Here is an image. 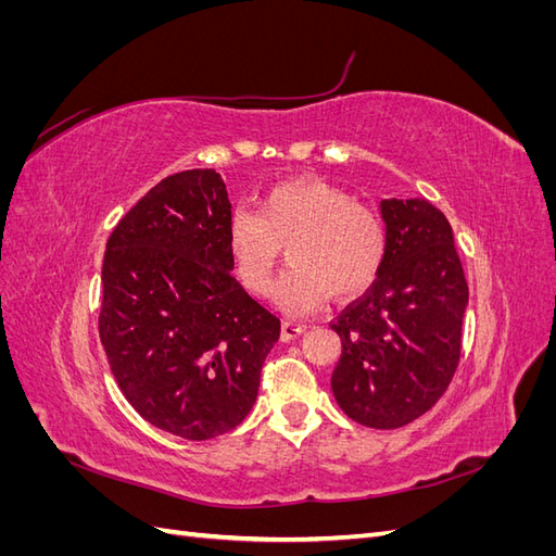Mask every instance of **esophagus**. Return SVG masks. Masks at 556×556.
I'll use <instances>...</instances> for the list:
<instances>
[{
    "label": "esophagus",
    "mask_w": 556,
    "mask_h": 556,
    "mask_svg": "<svg viewBox=\"0 0 556 556\" xmlns=\"http://www.w3.org/2000/svg\"><path fill=\"white\" fill-rule=\"evenodd\" d=\"M304 331H306V325L292 323V319H285L282 327H280V339L282 341H292V339H296V336H301Z\"/></svg>",
    "instance_id": "obj_1"
}]
</instances>
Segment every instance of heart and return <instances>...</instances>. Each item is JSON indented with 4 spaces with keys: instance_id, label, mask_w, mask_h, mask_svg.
Masks as SVG:
<instances>
[{
    "instance_id": "b5f03b06",
    "label": "heart",
    "mask_w": 556,
    "mask_h": 556,
    "mask_svg": "<svg viewBox=\"0 0 556 556\" xmlns=\"http://www.w3.org/2000/svg\"><path fill=\"white\" fill-rule=\"evenodd\" d=\"M280 248L290 268L276 288L288 313H311L329 294L336 301L366 292L380 276L390 237L382 215L317 178L285 180L268 190L257 215L233 211L227 252L243 288L266 296L274 288Z\"/></svg>"
}]
</instances>
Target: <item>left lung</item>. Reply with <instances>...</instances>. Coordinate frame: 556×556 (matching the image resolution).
<instances>
[{
    "instance_id": "8db88e82",
    "label": "left lung",
    "mask_w": 556,
    "mask_h": 556,
    "mask_svg": "<svg viewBox=\"0 0 556 556\" xmlns=\"http://www.w3.org/2000/svg\"><path fill=\"white\" fill-rule=\"evenodd\" d=\"M387 260L371 288L336 317L341 359L331 390L371 429H399L443 396L462 355L468 285L447 217L427 199H382Z\"/></svg>"
}]
</instances>
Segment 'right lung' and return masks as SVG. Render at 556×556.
Segmentation results:
<instances>
[{
    "label": "right lung",
    "mask_w": 556,
    "mask_h": 556,
    "mask_svg": "<svg viewBox=\"0 0 556 556\" xmlns=\"http://www.w3.org/2000/svg\"><path fill=\"white\" fill-rule=\"evenodd\" d=\"M227 185L166 176L109 237L99 339L117 387L150 425L188 441L239 427L255 406L280 319L231 276Z\"/></svg>",
    "instance_id": "obj_1"
}]
</instances>
